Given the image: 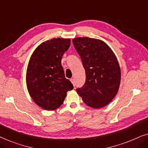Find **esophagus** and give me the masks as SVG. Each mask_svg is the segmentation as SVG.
I'll use <instances>...</instances> for the list:
<instances>
[{
    "mask_svg": "<svg viewBox=\"0 0 148 148\" xmlns=\"http://www.w3.org/2000/svg\"><path fill=\"white\" fill-rule=\"evenodd\" d=\"M71 83L73 84V85L74 86V87L75 86V82L74 79H71Z\"/></svg>",
    "mask_w": 148,
    "mask_h": 148,
    "instance_id": "esophagus-1",
    "label": "esophagus"
}]
</instances>
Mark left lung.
<instances>
[{
	"label": "left lung",
	"mask_w": 148,
	"mask_h": 148,
	"mask_svg": "<svg viewBox=\"0 0 148 148\" xmlns=\"http://www.w3.org/2000/svg\"><path fill=\"white\" fill-rule=\"evenodd\" d=\"M86 71V82L76 90L84 103L93 108L106 106L118 92L121 69L111 48L100 40L88 37L73 39Z\"/></svg>",
	"instance_id": "8db88e82"
}]
</instances>
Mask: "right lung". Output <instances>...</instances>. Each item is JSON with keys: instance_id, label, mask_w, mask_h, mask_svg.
Segmentation results:
<instances>
[{"instance_id": "1", "label": "right lung", "mask_w": 148, "mask_h": 148, "mask_svg": "<svg viewBox=\"0 0 148 148\" xmlns=\"http://www.w3.org/2000/svg\"><path fill=\"white\" fill-rule=\"evenodd\" d=\"M70 43V39L59 38L44 42L36 48L28 63L27 90L36 104L46 110L60 107L66 92L73 89L61 64L62 56Z\"/></svg>"}]
</instances>
